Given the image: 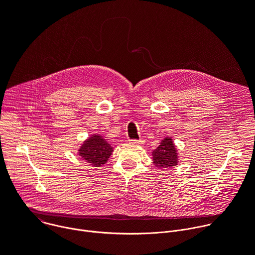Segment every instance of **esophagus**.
<instances>
[{"instance_id":"obj_1","label":"esophagus","mask_w":255,"mask_h":255,"mask_svg":"<svg viewBox=\"0 0 255 255\" xmlns=\"http://www.w3.org/2000/svg\"><path fill=\"white\" fill-rule=\"evenodd\" d=\"M129 142L131 144H138V145H140V144L144 143V140L143 139H130Z\"/></svg>"}]
</instances>
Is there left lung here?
<instances>
[{"mask_svg": "<svg viewBox=\"0 0 255 255\" xmlns=\"http://www.w3.org/2000/svg\"><path fill=\"white\" fill-rule=\"evenodd\" d=\"M153 161L158 167H173L177 163V153L171 138H164L152 152Z\"/></svg>", "mask_w": 255, "mask_h": 255, "instance_id": "1", "label": "left lung"}]
</instances>
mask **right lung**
Wrapping results in <instances>:
<instances>
[{"label":"right lung","instance_id":"1","mask_svg":"<svg viewBox=\"0 0 255 255\" xmlns=\"http://www.w3.org/2000/svg\"><path fill=\"white\" fill-rule=\"evenodd\" d=\"M112 151L111 145L107 143L105 139L101 136L94 135L82 145L80 155L92 165L100 166L107 161Z\"/></svg>","mask_w":255,"mask_h":255}]
</instances>
